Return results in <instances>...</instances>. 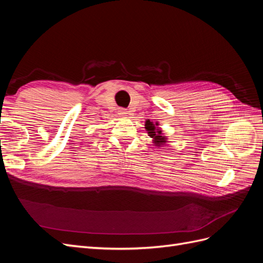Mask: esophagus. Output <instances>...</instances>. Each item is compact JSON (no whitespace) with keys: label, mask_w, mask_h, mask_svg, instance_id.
Returning <instances> with one entry per match:
<instances>
[{"label":"esophagus","mask_w":263,"mask_h":263,"mask_svg":"<svg viewBox=\"0 0 263 263\" xmlns=\"http://www.w3.org/2000/svg\"><path fill=\"white\" fill-rule=\"evenodd\" d=\"M119 115H122V116H125V117H127V116H128V110L125 109V108L119 109Z\"/></svg>","instance_id":"obj_1"}]
</instances>
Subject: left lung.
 <instances>
[{"instance_id": "8db88e82", "label": "left lung", "mask_w": 263, "mask_h": 263, "mask_svg": "<svg viewBox=\"0 0 263 263\" xmlns=\"http://www.w3.org/2000/svg\"><path fill=\"white\" fill-rule=\"evenodd\" d=\"M158 123L154 124L150 121H146L145 123V128L148 130V135L154 139L155 146H162L164 145V142H166V138L162 136V132L159 128Z\"/></svg>"}]
</instances>
